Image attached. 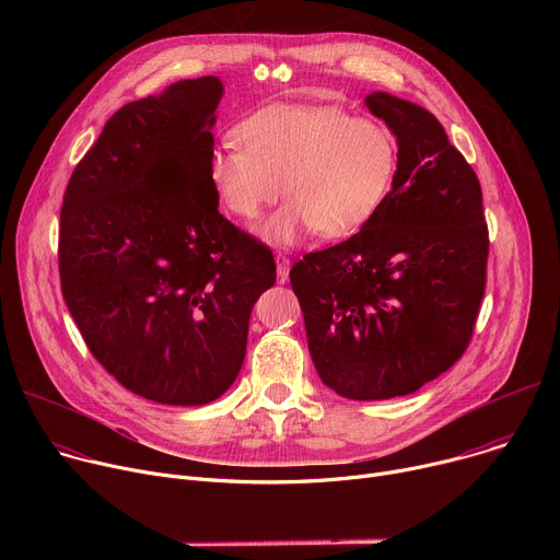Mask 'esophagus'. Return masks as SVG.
Segmentation results:
<instances>
[{
  "label": "esophagus",
  "instance_id": "esophagus-1",
  "mask_svg": "<svg viewBox=\"0 0 560 560\" xmlns=\"http://www.w3.org/2000/svg\"><path fill=\"white\" fill-rule=\"evenodd\" d=\"M275 261H277V277H279V283H285L288 281V275H290V259L285 255H275Z\"/></svg>",
  "mask_w": 560,
  "mask_h": 560
}]
</instances>
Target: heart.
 I'll list each match as a JSON object with an SVG mask.
<instances>
[{"instance_id":"1","label":"heart","mask_w":560,"mask_h":560,"mask_svg":"<svg viewBox=\"0 0 560 560\" xmlns=\"http://www.w3.org/2000/svg\"><path fill=\"white\" fill-rule=\"evenodd\" d=\"M208 156V179L221 203L253 221L283 188L290 199L261 228L279 248L294 246L312 228L326 238L346 236L385 203L396 168L394 132L341 106L275 104L238 126Z\"/></svg>"}]
</instances>
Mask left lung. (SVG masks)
<instances>
[{
  "instance_id": "1",
  "label": "left lung",
  "mask_w": 560,
  "mask_h": 560,
  "mask_svg": "<svg viewBox=\"0 0 560 560\" xmlns=\"http://www.w3.org/2000/svg\"><path fill=\"white\" fill-rule=\"evenodd\" d=\"M398 141L376 214L290 270L312 363L354 401L406 396L465 352L486 292L488 223L471 166L439 119L389 93L365 97Z\"/></svg>"
}]
</instances>
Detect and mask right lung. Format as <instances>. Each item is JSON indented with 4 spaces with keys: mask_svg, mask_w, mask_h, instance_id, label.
<instances>
[{
    "mask_svg": "<svg viewBox=\"0 0 560 560\" xmlns=\"http://www.w3.org/2000/svg\"><path fill=\"white\" fill-rule=\"evenodd\" d=\"M219 77L119 108L61 206L63 301L93 357L130 392L206 406L246 359L272 253L219 212L208 179Z\"/></svg>",
    "mask_w": 560,
    "mask_h": 560,
    "instance_id": "right-lung-1",
    "label": "right lung"
}]
</instances>
